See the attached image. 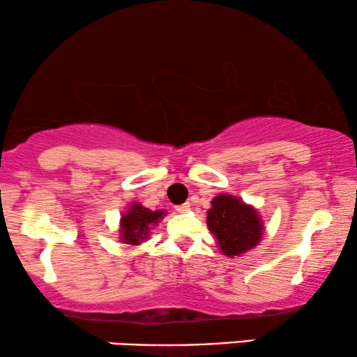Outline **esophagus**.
Masks as SVG:
<instances>
[{
	"mask_svg": "<svg viewBox=\"0 0 357 357\" xmlns=\"http://www.w3.org/2000/svg\"><path fill=\"white\" fill-rule=\"evenodd\" d=\"M175 210H177L178 213H187V211H190V203H183V205L175 206Z\"/></svg>",
	"mask_w": 357,
	"mask_h": 357,
	"instance_id": "34e87169",
	"label": "esophagus"
}]
</instances>
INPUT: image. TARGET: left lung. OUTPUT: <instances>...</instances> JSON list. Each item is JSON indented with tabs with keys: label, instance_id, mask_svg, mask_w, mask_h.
I'll return each instance as SVG.
<instances>
[{
	"label": "left lung",
	"instance_id": "obj_1",
	"mask_svg": "<svg viewBox=\"0 0 357 357\" xmlns=\"http://www.w3.org/2000/svg\"><path fill=\"white\" fill-rule=\"evenodd\" d=\"M206 213L208 229L225 256H241L256 248L262 238L264 226L257 210L238 197L226 193L215 197Z\"/></svg>",
	"mask_w": 357,
	"mask_h": 357
}]
</instances>
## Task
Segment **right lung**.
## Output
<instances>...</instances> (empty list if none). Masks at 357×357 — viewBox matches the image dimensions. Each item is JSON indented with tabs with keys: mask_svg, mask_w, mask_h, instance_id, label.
<instances>
[{
	"mask_svg": "<svg viewBox=\"0 0 357 357\" xmlns=\"http://www.w3.org/2000/svg\"><path fill=\"white\" fill-rule=\"evenodd\" d=\"M165 211L157 210L151 211L141 205V203H132L126 213L121 216V228H119V239L124 244L139 246L141 243L149 238V231L154 225L159 223Z\"/></svg>",
	"mask_w": 357,
	"mask_h": 357,
	"instance_id": "1",
	"label": "right lung"
}]
</instances>
